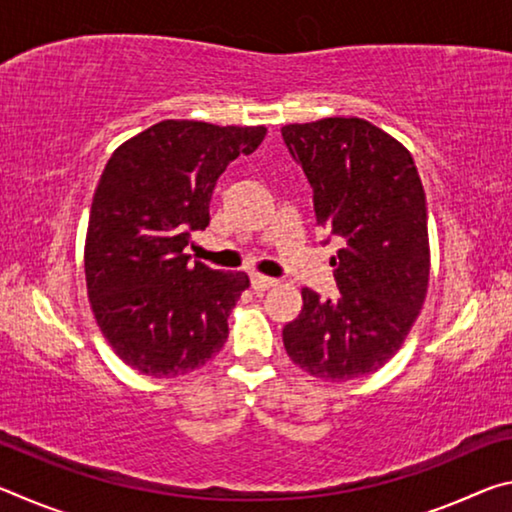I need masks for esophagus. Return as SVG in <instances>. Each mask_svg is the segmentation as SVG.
<instances>
[{
	"mask_svg": "<svg viewBox=\"0 0 512 512\" xmlns=\"http://www.w3.org/2000/svg\"><path fill=\"white\" fill-rule=\"evenodd\" d=\"M275 284H277L275 277H266V275H259V273H253V275H250V287H253L255 291L273 289Z\"/></svg>",
	"mask_w": 512,
	"mask_h": 512,
	"instance_id": "obj_1",
	"label": "esophagus"
}]
</instances>
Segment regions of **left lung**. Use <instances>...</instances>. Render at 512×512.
<instances>
[{"label": "left lung", "instance_id": "1", "mask_svg": "<svg viewBox=\"0 0 512 512\" xmlns=\"http://www.w3.org/2000/svg\"><path fill=\"white\" fill-rule=\"evenodd\" d=\"M282 140L314 189L318 228L339 241L341 296L302 289V311L282 329L293 363L327 381L379 370L418 318L429 284L427 198L411 153L357 117L289 124Z\"/></svg>", "mask_w": 512, "mask_h": 512}]
</instances>
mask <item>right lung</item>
<instances>
[{
  "mask_svg": "<svg viewBox=\"0 0 512 512\" xmlns=\"http://www.w3.org/2000/svg\"><path fill=\"white\" fill-rule=\"evenodd\" d=\"M264 126L160 121L112 153L92 198L85 282L117 357L149 377L203 366L228 339L246 273L189 264L192 232L210 225L221 173L250 155Z\"/></svg>",
  "mask_w": 512,
  "mask_h": 512,
  "instance_id": "1",
  "label": "right lung"
}]
</instances>
